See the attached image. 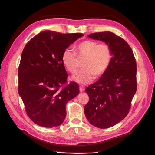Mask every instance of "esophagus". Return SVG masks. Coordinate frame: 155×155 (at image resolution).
<instances>
[{
	"mask_svg": "<svg viewBox=\"0 0 155 155\" xmlns=\"http://www.w3.org/2000/svg\"><path fill=\"white\" fill-rule=\"evenodd\" d=\"M79 91H80V92H83L85 91V87L82 85H80L79 86Z\"/></svg>",
	"mask_w": 155,
	"mask_h": 155,
	"instance_id": "1",
	"label": "esophagus"
}]
</instances>
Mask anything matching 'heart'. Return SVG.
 <instances>
[{
    "label": "heart",
    "instance_id": "heart-1",
    "mask_svg": "<svg viewBox=\"0 0 155 155\" xmlns=\"http://www.w3.org/2000/svg\"><path fill=\"white\" fill-rule=\"evenodd\" d=\"M112 56V50L108 44L85 40L76 46L75 51L65 50L61 61L68 71L74 74L78 68L77 57L79 59L84 58L82 64L84 68L74 77V79L78 83L87 84L93 80L95 76L96 78L100 77L106 72L110 64Z\"/></svg>",
    "mask_w": 155,
    "mask_h": 155
}]
</instances>
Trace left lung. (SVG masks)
Wrapping results in <instances>:
<instances>
[{"mask_svg": "<svg viewBox=\"0 0 155 155\" xmlns=\"http://www.w3.org/2000/svg\"><path fill=\"white\" fill-rule=\"evenodd\" d=\"M88 36L105 42L112 50L109 68L85 89L89 101L84 107L91 124L106 129L119 123L129 113L137 88V62L128 43L114 33L97 32Z\"/></svg>", "mask_w": 155, "mask_h": 155, "instance_id": "obj_1", "label": "left lung"}]
</instances>
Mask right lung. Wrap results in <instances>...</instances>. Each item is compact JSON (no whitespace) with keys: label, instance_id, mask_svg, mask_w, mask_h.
Returning <instances> with one entry per match:
<instances>
[{"label":"right lung","instance_id":"add662e5","mask_svg":"<svg viewBox=\"0 0 155 155\" xmlns=\"http://www.w3.org/2000/svg\"><path fill=\"white\" fill-rule=\"evenodd\" d=\"M82 36L46 30L25 45L18 69V92L28 116L35 124L49 128L60 125L66 117L67 102L79 94L77 83H67L61 56Z\"/></svg>","mask_w":155,"mask_h":155}]
</instances>
